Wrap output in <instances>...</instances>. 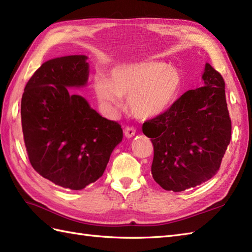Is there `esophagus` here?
Segmentation results:
<instances>
[{
    "instance_id": "esophagus-1",
    "label": "esophagus",
    "mask_w": 252,
    "mask_h": 252,
    "mask_svg": "<svg viewBox=\"0 0 252 252\" xmlns=\"http://www.w3.org/2000/svg\"><path fill=\"white\" fill-rule=\"evenodd\" d=\"M135 133H136V130H135V127H134V126H126V128H125L126 137L131 138V137L135 135Z\"/></svg>"
}]
</instances>
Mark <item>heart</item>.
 <instances>
[{"label":"heart","mask_w":252,"mask_h":252,"mask_svg":"<svg viewBox=\"0 0 252 252\" xmlns=\"http://www.w3.org/2000/svg\"><path fill=\"white\" fill-rule=\"evenodd\" d=\"M181 76L164 62L146 60L117 66L107 79L98 75L94 91L99 102L117 107L121 97H127V106L138 119H151L164 114L177 101Z\"/></svg>","instance_id":"obj_1"}]
</instances>
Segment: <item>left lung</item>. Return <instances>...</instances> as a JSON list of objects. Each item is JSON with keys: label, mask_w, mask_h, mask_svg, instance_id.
I'll return each mask as SVG.
<instances>
[{"label": "left lung", "mask_w": 252, "mask_h": 252, "mask_svg": "<svg viewBox=\"0 0 252 252\" xmlns=\"http://www.w3.org/2000/svg\"><path fill=\"white\" fill-rule=\"evenodd\" d=\"M202 79L204 87L185 92L167 112L143 125L154 145L151 174L167 191H185L212 178L230 144L224 79L209 63Z\"/></svg>", "instance_id": "left-lung-1"}]
</instances>
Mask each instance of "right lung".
Here are the masks:
<instances>
[{"instance_id":"obj_1","label":"right lung","mask_w":252,"mask_h":252,"mask_svg":"<svg viewBox=\"0 0 252 252\" xmlns=\"http://www.w3.org/2000/svg\"><path fill=\"white\" fill-rule=\"evenodd\" d=\"M86 56L43 63L26 85L21 125L31 165L57 186L81 190L102 176L122 140L121 126L90 107L67 87H84L89 76Z\"/></svg>"}]
</instances>
